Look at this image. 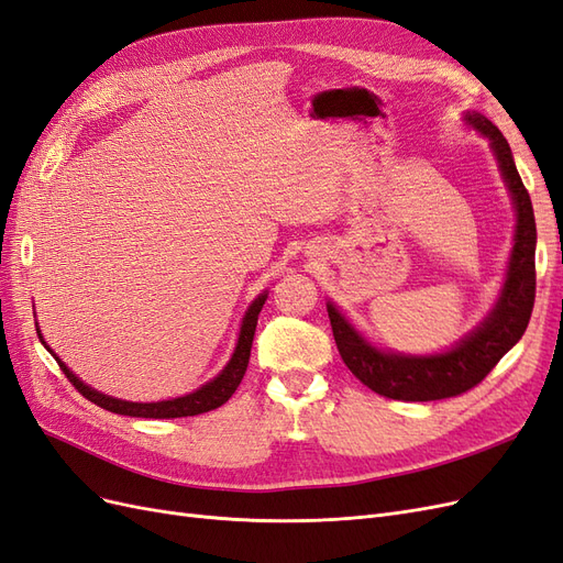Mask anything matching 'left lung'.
<instances>
[{"mask_svg": "<svg viewBox=\"0 0 563 563\" xmlns=\"http://www.w3.org/2000/svg\"><path fill=\"white\" fill-rule=\"evenodd\" d=\"M467 124L490 141L500 174L515 201L517 230L515 246L509 255L507 277L500 298L490 314L465 335L455 347L441 354L413 356L385 352L366 343L364 335L340 314L333 302L327 305L331 329L345 366L368 389L380 397L399 401H434L457 397L479 385L503 356L523 335L536 302V216L528 190L515 166L512 150L498 126L479 112L465 114Z\"/></svg>", "mask_w": 563, "mask_h": 563, "instance_id": "8db88e82", "label": "left lung"}]
</instances>
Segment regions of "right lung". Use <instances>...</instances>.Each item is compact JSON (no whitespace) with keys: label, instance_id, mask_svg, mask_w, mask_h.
Wrapping results in <instances>:
<instances>
[{"label":"right lung","instance_id":"right-lung-1","mask_svg":"<svg viewBox=\"0 0 563 563\" xmlns=\"http://www.w3.org/2000/svg\"><path fill=\"white\" fill-rule=\"evenodd\" d=\"M267 300V291H263L258 298H255L249 310L244 314V321H242V329H240V340H236V347L230 356L228 366L218 373V376L201 385L199 389L190 391V395L185 397H178V399H168V401H152V404H139V401H124V399H114V397H108L103 395V391H96L93 387L84 385L75 373L67 368L58 356L54 354V350H51L44 338L37 329V335L42 340V345L56 356V362L60 366V371L67 376V380H70L75 385V389L79 391L81 397H87L89 401H93L96 406L106 408V411H112V413H119V416H131V418H185V416H199V413H207V411H213V408L223 406L232 395L234 389L240 387L244 373H246V366H249V356H251V345H253V335H255V323H258V314L263 310V305Z\"/></svg>","mask_w":563,"mask_h":563}]
</instances>
